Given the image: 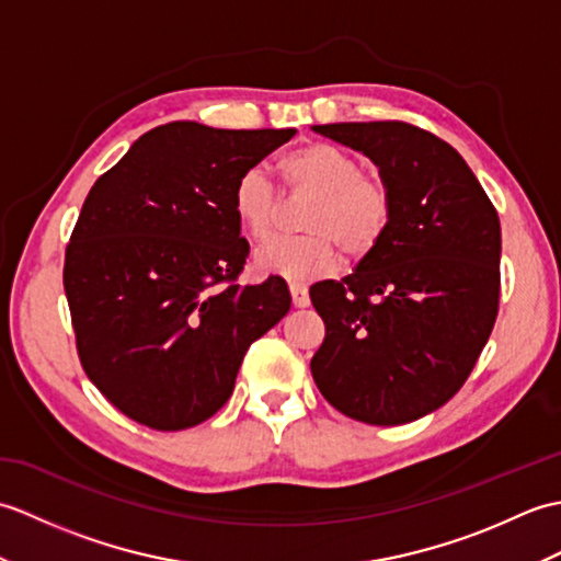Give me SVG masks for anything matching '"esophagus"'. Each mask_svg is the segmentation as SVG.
<instances>
[{
	"instance_id": "34e87169",
	"label": "esophagus",
	"mask_w": 561,
	"mask_h": 561,
	"mask_svg": "<svg viewBox=\"0 0 561 561\" xmlns=\"http://www.w3.org/2000/svg\"><path fill=\"white\" fill-rule=\"evenodd\" d=\"M289 291H291V301H294L296 308H306L308 304H311V296H308V289L304 287V284L291 282Z\"/></svg>"
}]
</instances>
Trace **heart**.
<instances>
[{
  "instance_id": "b5f03b06",
  "label": "heart",
  "mask_w": 561,
  "mask_h": 561,
  "mask_svg": "<svg viewBox=\"0 0 561 561\" xmlns=\"http://www.w3.org/2000/svg\"><path fill=\"white\" fill-rule=\"evenodd\" d=\"M282 181L294 195H311L301 211L304 236L274 238L255 253V267L294 282L330 274L340 265V248L366 257L388 231L392 197L383 178L362 171V163L330 141H308L277 161ZM236 221L265 241L277 229L282 199L270 178L250 169L238 175L231 195Z\"/></svg>"
}]
</instances>
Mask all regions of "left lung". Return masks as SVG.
Listing matches in <instances>:
<instances>
[{
  "label": "left lung",
  "instance_id": "left-lung-1",
  "mask_svg": "<svg viewBox=\"0 0 561 561\" xmlns=\"http://www.w3.org/2000/svg\"><path fill=\"white\" fill-rule=\"evenodd\" d=\"M313 133L371 159L392 197L383 241L344 279L311 287L325 323L313 380L356 422H414L456 396L492 335L496 209L460 153L426 129L380 121Z\"/></svg>",
  "mask_w": 561,
  "mask_h": 561
}]
</instances>
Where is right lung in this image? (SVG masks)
Returning a JSON list of instances; mask_svg holds the SVG:
<instances>
[{"mask_svg": "<svg viewBox=\"0 0 561 561\" xmlns=\"http://www.w3.org/2000/svg\"><path fill=\"white\" fill-rule=\"evenodd\" d=\"M296 129H149L93 183L65 255L83 371L129 420L202 424L231 398L250 344L289 313L282 277L238 284L231 195Z\"/></svg>", "mask_w": 561, "mask_h": 561, "instance_id": "add662e5", "label": "right lung"}]
</instances>
